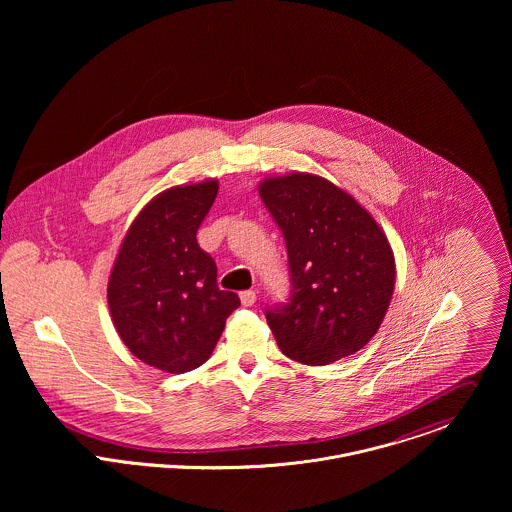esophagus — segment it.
Returning a JSON list of instances; mask_svg holds the SVG:
<instances>
[{
    "label": "esophagus",
    "mask_w": 512,
    "mask_h": 512,
    "mask_svg": "<svg viewBox=\"0 0 512 512\" xmlns=\"http://www.w3.org/2000/svg\"><path fill=\"white\" fill-rule=\"evenodd\" d=\"M256 299H258V293L254 292V290H248V292L240 293V301H242V305H244V307L254 305V303H256Z\"/></svg>",
    "instance_id": "1"
}]
</instances>
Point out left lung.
Returning <instances> with one entry per match:
<instances>
[{
    "instance_id": "1",
    "label": "left lung",
    "mask_w": 512,
    "mask_h": 512,
    "mask_svg": "<svg viewBox=\"0 0 512 512\" xmlns=\"http://www.w3.org/2000/svg\"><path fill=\"white\" fill-rule=\"evenodd\" d=\"M258 193L286 238L292 295L266 311L286 357L331 365L376 335L396 284L394 254L365 207L335 183L293 171Z\"/></svg>"
}]
</instances>
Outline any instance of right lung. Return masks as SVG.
I'll list each match as a JSON object with an SVG mask.
<instances>
[{"label": "right lung", "mask_w": 512, "mask_h": 512, "mask_svg": "<svg viewBox=\"0 0 512 512\" xmlns=\"http://www.w3.org/2000/svg\"><path fill=\"white\" fill-rule=\"evenodd\" d=\"M219 181L177 185L153 197L130 224L108 280L112 323L134 357L181 374L203 365L240 305L217 286V264L197 230Z\"/></svg>", "instance_id": "1"}]
</instances>
